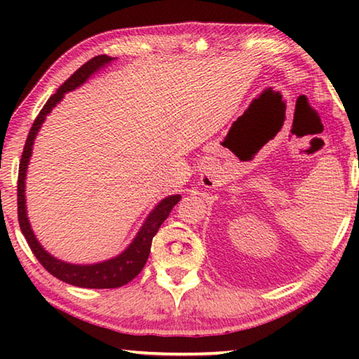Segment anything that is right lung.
Returning a JSON list of instances; mask_svg holds the SVG:
<instances>
[{
  "label": "right lung",
  "mask_w": 359,
  "mask_h": 359,
  "mask_svg": "<svg viewBox=\"0 0 359 359\" xmlns=\"http://www.w3.org/2000/svg\"><path fill=\"white\" fill-rule=\"evenodd\" d=\"M109 62H112V58L107 55H98L88 60L87 63L82 65L81 68H79L74 74L57 90V93H53L50 98L47 100L44 107L41 109L39 115L34 118L32 130L28 133L19 166V180H17V210H19V224L29 248H32V252L34 253V257L38 258L39 263L44 266V269L50 272L53 277L81 288H118L131 282L133 278L142 271L145 263H147L154 236L158 233V229H160L168 215L171 214L174 205L180 201V194H172V196L163 199V201L150 212L147 220L142 224V228L139 229L137 236L135 241L131 242L130 247L126 248L123 253H120L118 257L102 261V263L98 264L81 266L65 263V261H60L57 258H53L50 253H47L38 242V239L34 238V233L32 226H29L27 217L25 205V177L29 156H32L34 137L38 135L42 121L46 120V115L57 106V102H60L65 93L77 88L79 85H82L87 81L95 71H98L101 66H104Z\"/></svg>",
  "instance_id": "add662e5"
}]
</instances>
